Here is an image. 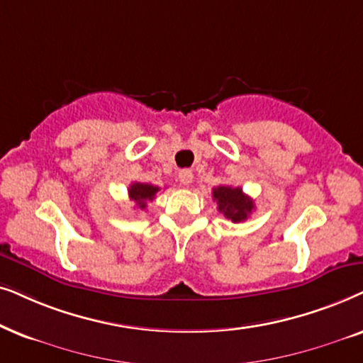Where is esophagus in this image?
<instances>
[{"instance_id": "1", "label": "esophagus", "mask_w": 363, "mask_h": 363, "mask_svg": "<svg viewBox=\"0 0 363 363\" xmlns=\"http://www.w3.org/2000/svg\"><path fill=\"white\" fill-rule=\"evenodd\" d=\"M192 179H194V174H192L191 169H182V171L179 172V181H181L182 186H189Z\"/></svg>"}]
</instances>
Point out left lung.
Returning <instances> with one entry per match:
<instances>
[{
  "label": "left lung",
  "mask_w": 363,
  "mask_h": 363,
  "mask_svg": "<svg viewBox=\"0 0 363 363\" xmlns=\"http://www.w3.org/2000/svg\"><path fill=\"white\" fill-rule=\"evenodd\" d=\"M212 197L217 202V209L232 222H242L254 211V201L245 196L240 187L217 186L212 191Z\"/></svg>",
  "instance_id": "left-lung-1"
}]
</instances>
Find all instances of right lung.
Here are the masks:
<instances>
[{
	"mask_svg": "<svg viewBox=\"0 0 363 363\" xmlns=\"http://www.w3.org/2000/svg\"><path fill=\"white\" fill-rule=\"evenodd\" d=\"M157 192H159L157 186L144 184V182H133L128 189L129 199H131L134 202V206L141 211L146 209L147 202L152 201L154 197H156Z\"/></svg>",
	"mask_w": 363,
	"mask_h": 363,
	"instance_id": "obj_1",
	"label": "right lung"
}]
</instances>
